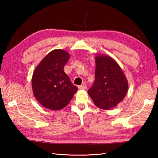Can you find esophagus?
Here are the masks:
<instances>
[{"instance_id": "obj_1", "label": "esophagus", "mask_w": 158, "mask_h": 158, "mask_svg": "<svg viewBox=\"0 0 158 158\" xmlns=\"http://www.w3.org/2000/svg\"><path fill=\"white\" fill-rule=\"evenodd\" d=\"M78 88L79 89H85L87 88V86L85 85H79Z\"/></svg>"}]
</instances>
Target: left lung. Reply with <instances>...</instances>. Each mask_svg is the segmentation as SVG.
Segmentation results:
<instances>
[{
    "mask_svg": "<svg viewBox=\"0 0 158 158\" xmlns=\"http://www.w3.org/2000/svg\"><path fill=\"white\" fill-rule=\"evenodd\" d=\"M95 60V81L88 92L95 105L107 110L124 98L128 85L122 70L113 59L98 56Z\"/></svg>",
    "mask_w": 158,
    "mask_h": 158,
    "instance_id": "8db88e82",
    "label": "left lung"
}]
</instances>
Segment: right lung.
I'll return each mask as SVG.
<instances>
[{"mask_svg": "<svg viewBox=\"0 0 158 158\" xmlns=\"http://www.w3.org/2000/svg\"><path fill=\"white\" fill-rule=\"evenodd\" d=\"M69 58V54L64 50H53L43 59L33 73V94L39 102L49 109L64 108L78 90L64 71Z\"/></svg>", "mask_w": 158, "mask_h": 158, "instance_id": "obj_1", "label": "right lung"}]
</instances>
